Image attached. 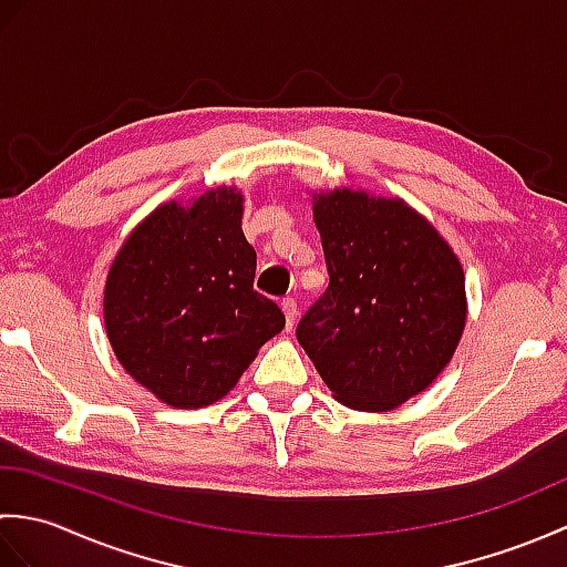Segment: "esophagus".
I'll return each mask as SVG.
<instances>
[{
  "label": "esophagus",
  "mask_w": 567,
  "mask_h": 567,
  "mask_svg": "<svg viewBox=\"0 0 567 567\" xmlns=\"http://www.w3.org/2000/svg\"><path fill=\"white\" fill-rule=\"evenodd\" d=\"M280 307H282V311H285V327H287V331H292L295 319H297V302H295V297H285L282 302H280Z\"/></svg>",
  "instance_id": "34e87169"
}]
</instances>
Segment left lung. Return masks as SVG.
<instances>
[{"label":"left lung","mask_w":567,"mask_h":567,"mask_svg":"<svg viewBox=\"0 0 567 567\" xmlns=\"http://www.w3.org/2000/svg\"><path fill=\"white\" fill-rule=\"evenodd\" d=\"M329 287L297 341L341 404L390 412L451 363L467 319L465 272L436 226L400 197L311 195Z\"/></svg>","instance_id":"1"}]
</instances>
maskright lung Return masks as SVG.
Returning a JSON list of instances; mask_svg holds the SVG:
<instances>
[{
  "label": "right lung",
  "instance_id": "right-lung-1",
  "mask_svg": "<svg viewBox=\"0 0 567 567\" xmlns=\"http://www.w3.org/2000/svg\"><path fill=\"white\" fill-rule=\"evenodd\" d=\"M244 195L214 187L155 207L118 248L104 282V329L118 363L173 409L219 402L285 329L252 290Z\"/></svg>",
  "mask_w": 567,
  "mask_h": 567
}]
</instances>
